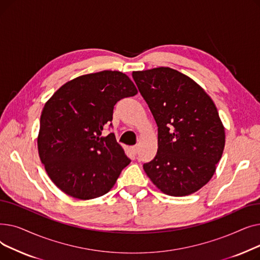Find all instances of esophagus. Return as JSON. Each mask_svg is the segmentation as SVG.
<instances>
[{
	"mask_svg": "<svg viewBox=\"0 0 260 260\" xmlns=\"http://www.w3.org/2000/svg\"><path fill=\"white\" fill-rule=\"evenodd\" d=\"M138 149H139V146H138V145L132 146V152H133L134 154H137V153H138Z\"/></svg>",
	"mask_w": 260,
	"mask_h": 260,
	"instance_id": "1",
	"label": "esophagus"
}]
</instances>
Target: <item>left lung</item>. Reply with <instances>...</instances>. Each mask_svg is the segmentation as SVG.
I'll use <instances>...</instances> for the list:
<instances>
[{
  "label": "left lung",
  "instance_id": "left-lung-1",
  "mask_svg": "<svg viewBox=\"0 0 260 260\" xmlns=\"http://www.w3.org/2000/svg\"><path fill=\"white\" fill-rule=\"evenodd\" d=\"M133 78L158 126V151L143 165L163 194L197 192L216 172L225 132L210 95L186 75L170 67L133 72Z\"/></svg>",
  "mask_w": 260,
  "mask_h": 260
}]
</instances>
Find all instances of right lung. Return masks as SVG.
I'll return each instance as SVG.
<instances>
[{"label": "right lung", "instance_id": "add662e5", "mask_svg": "<svg viewBox=\"0 0 260 260\" xmlns=\"http://www.w3.org/2000/svg\"><path fill=\"white\" fill-rule=\"evenodd\" d=\"M121 72L103 71L66 82L45 103L38 152L50 180L68 196L89 200L105 195L131 160L111 133L115 104L137 94Z\"/></svg>", "mask_w": 260, "mask_h": 260}]
</instances>
